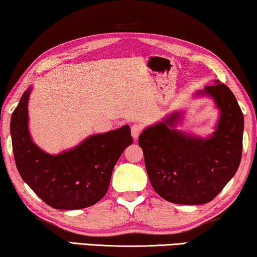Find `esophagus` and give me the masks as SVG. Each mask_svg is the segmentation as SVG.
Masks as SVG:
<instances>
[{"label": "esophagus", "instance_id": "obj_1", "mask_svg": "<svg viewBox=\"0 0 257 257\" xmlns=\"http://www.w3.org/2000/svg\"><path fill=\"white\" fill-rule=\"evenodd\" d=\"M141 132H142V127L140 124H133L132 125V136L134 137V139H135V140L139 139Z\"/></svg>", "mask_w": 257, "mask_h": 257}]
</instances>
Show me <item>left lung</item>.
Wrapping results in <instances>:
<instances>
[{"label":"left lung","instance_id":"1","mask_svg":"<svg viewBox=\"0 0 257 257\" xmlns=\"http://www.w3.org/2000/svg\"><path fill=\"white\" fill-rule=\"evenodd\" d=\"M219 109L216 130L208 137L175 129L182 112L149 125L139 137L145 168L156 193L177 204L212 201L238 171L242 155L243 114L232 91L216 80L197 91Z\"/></svg>","mask_w":257,"mask_h":257}]
</instances>
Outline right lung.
<instances>
[{
  "label": "right lung",
  "instance_id": "1",
  "mask_svg": "<svg viewBox=\"0 0 257 257\" xmlns=\"http://www.w3.org/2000/svg\"><path fill=\"white\" fill-rule=\"evenodd\" d=\"M31 91L30 86L23 93L10 121L15 163L22 179L54 209L77 210L95 204L108 190L117 159L133 143L130 127L91 135L70 150L49 155L31 139Z\"/></svg>",
  "mask_w": 257,
  "mask_h": 257
}]
</instances>
